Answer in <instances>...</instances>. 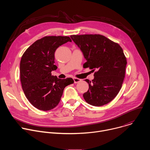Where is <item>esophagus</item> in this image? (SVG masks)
<instances>
[{
    "label": "esophagus",
    "mask_w": 150,
    "mask_h": 150,
    "mask_svg": "<svg viewBox=\"0 0 150 150\" xmlns=\"http://www.w3.org/2000/svg\"><path fill=\"white\" fill-rule=\"evenodd\" d=\"M81 81V79H78V78H74V82L75 83H78Z\"/></svg>",
    "instance_id": "34e87169"
}]
</instances>
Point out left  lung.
<instances>
[{
    "label": "left lung",
    "instance_id": "left-lung-1",
    "mask_svg": "<svg viewBox=\"0 0 150 150\" xmlns=\"http://www.w3.org/2000/svg\"><path fill=\"white\" fill-rule=\"evenodd\" d=\"M71 38L87 60L83 68L97 70L92 81L85 79L89 88L83 98L94 106L109 103L119 93L125 78L127 62L123 49L101 35H73Z\"/></svg>",
    "mask_w": 150,
    "mask_h": 150
}]
</instances>
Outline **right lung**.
I'll return each mask as SVG.
<instances>
[{"label": "right lung", "instance_id": "add662e5", "mask_svg": "<svg viewBox=\"0 0 150 150\" xmlns=\"http://www.w3.org/2000/svg\"><path fill=\"white\" fill-rule=\"evenodd\" d=\"M71 42L67 36H46L30 46L20 62V79L24 93L35 108L48 111L59 104L67 86L74 83L71 78L61 79L52 75L57 69L54 53L61 45Z\"/></svg>", "mask_w": 150, "mask_h": 150}]
</instances>
